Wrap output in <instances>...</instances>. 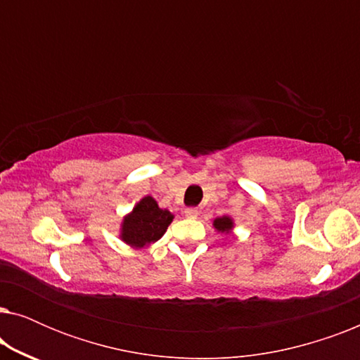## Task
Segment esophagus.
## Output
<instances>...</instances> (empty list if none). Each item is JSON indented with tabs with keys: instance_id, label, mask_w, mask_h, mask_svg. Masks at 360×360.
<instances>
[{
	"instance_id": "34e87169",
	"label": "esophagus",
	"mask_w": 360,
	"mask_h": 360,
	"mask_svg": "<svg viewBox=\"0 0 360 360\" xmlns=\"http://www.w3.org/2000/svg\"><path fill=\"white\" fill-rule=\"evenodd\" d=\"M185 216L188 219H195L196 216H198V210H196V208H186L185 210Z\"/></svg>"
}]
</instances>
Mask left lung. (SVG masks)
<instances>
[{"label":"left lung","instance_id":"left-lung-1","mask_svg":"<svg viewBox=\"0 0 360 360\" xmlns=\"http://www.w3.org/2000/svg\"><path fill=\"white\" fill-rule=\"evenodd\" d=\"M213 228L214 231H218L219 234H233L234 231V219L231 218L229 214H223L219 216V218H214L213 219Z\"/></svg>","mask_w":360,"mask_h":360}]
</instances>
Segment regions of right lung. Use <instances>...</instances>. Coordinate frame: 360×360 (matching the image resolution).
<instances>
[{"instance_id": "add662e5", "label": "right lung", "mask_w": 360, "mask_h": 360, "mask_svg": "<svg viewBox=\"0 0 360 360\" xmlns=\"http://www.w3.org/2000/svg\"><path fill=\"white\" fill-rule=\"evenodd\" d=\"M174 214L162 210L150 195L142 196L120 226V239L132 249H146L165 234Z\"/></svg>"}]
</instances>
